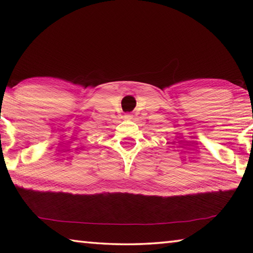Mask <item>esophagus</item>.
<instances>
[{"label":"esophagus","instance_id":"34e87169","mask_svg":"<svg viewBox=\"0 0 253 253\" xmlns=\"http://www.w3.org/2000/svg\"><path fill=\"white\" fill-rule=\"evenodd\" d=\"M124 118H125L126 121H131V119H132V115H131V114H126L125 116H124Z\"/></svg>","mask_w":253,"mask_h":253}]
</instances>
